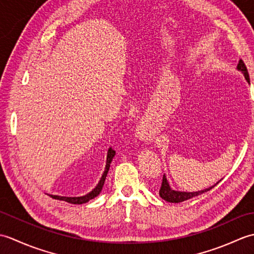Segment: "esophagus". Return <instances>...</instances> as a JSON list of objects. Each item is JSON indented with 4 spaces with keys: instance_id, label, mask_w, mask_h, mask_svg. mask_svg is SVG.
I'll use <instances>...</instances> for the list:
<instances>
[{
    "instance_id": "esophagus-1",
    "label": "esophagus",
    "mask_w": 254,
    "mask_h": 254,
    "mask_svg": "<svg viewBox=\"0 0 254 254\" xmlns=\"http://www.w3.org/2000/svg\"><path fill=\"white\" fill-rule=\"evenodd\" d=\"M135 137H137L138 139H142V141H145V139H147V135L145 131L142 128V127H137L136 130H135Z\"/></svg>"
}]
</instances>
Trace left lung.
<instances>
[{
    "instance_id": "obj_1",
    "label": "left lung",
    "mask_w": 254,
    "mask_h": 254,
    "mask_svg": "<svg viewBox=\"0 0 254 254\" xmlns=\"http://www.w3.org/2000/svg\"><path fill=\"white\" fill-rule=\"evenodd\" d=\"M237 69L240 71L242 74H244L245 78L247 79L248 83H250V77H249V73H248V69L246 64L244 63V61L240 60L238 65H237ZM220 181V180H219ZM219 181L217 183H215L214 186H212L210 188L205 189V190H201V191H197V192H181V191H175L172 190L170 188L168 180H167L166 176L164 175L163 177V183H161V187H160V190H159V195L161 198H164L165 201L167 202H170V203H180L183 201H187L189 198H192L194 196H197L199 194H202L204 192H207L209 191L210 189H213L215 186H217Z\"/></svg>"
}]
</instances>
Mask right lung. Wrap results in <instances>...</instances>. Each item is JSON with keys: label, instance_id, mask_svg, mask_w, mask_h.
I'll return each instance as SVG.
<instances>
[{"label": "right lung", "instance_id": "obj_1", "mask_svg": "<svg viewBox=\"0 0 254 254\" xmlns=\"http://www.w3.org/2000/svg\"><path fill=\"white\" fill-rule=\"evenodd\" d=\"M115 155H116V152L111 147L108 149L107 163H106V168H105L104 174H102L100 180L98 182V185H97L94 190L90 191L88 194H86V195H83V196H73V197H71V196H60V195H51V196L53 198H56V199H61V201H65V202H68L71 204H83V203L90 201V199H93L94 197L98 195V194L102 190V187H104L107 174H108V171H109V168H110V164L112 161V158L115 157Z\"/></svg>", "mask_w": 254, "mask_h": 254}]
</instances>
